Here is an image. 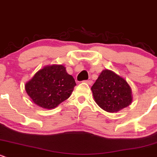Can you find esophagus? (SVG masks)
Instances as JSON below:
<instances>
[{
	"label": "esophagus",
	"instance_id": "esophagus-1",
	"mask_svg": "<svg viewBox=\"0 0 157 157\" xmlns=\"http://www.w3.org/2000/svg\"><path fill=\"white\" fill-rule=\"evenodd\" d=\"M85 83L88 84V85H91V84H92L93 82H92V81H91V80H87V81H85Z\"/></svg>",
	"mask_w": 157,
	"mask_h": 157
}]
</instances>
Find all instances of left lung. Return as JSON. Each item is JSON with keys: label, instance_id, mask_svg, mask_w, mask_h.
I'll use <instances>...</instances> for the list:
<instances>
[{"label": "left lung", "instance_id": "obj_1", "mask_svg": "<svg viewBox=\"0 0 157 157\" xmlns=\"http://www.w3.org/2000/svg\"><path fill=\"white\" fill-rule=\"evenodd\" d=\"M91 89L97 105L107 112H117L129 106L133 100L129 84L108 69L101 72Z\"/></svg>", "mask_w": 157, "mask_h": 157}]
</instances>
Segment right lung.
<instances>
[{
    "label": "right lung",
    "mask_w": 157,
    "mask_h": 157,
    "mask_svg": "<svg viewBox=\"0 0 157 157\" xmlns=\"http://www.w3.org/2000/svg\"><path fill=\"white\" fill-rule=\"evenodd\" d=\"M75 85V79L64 66L52 65L39 70L26 82L25 90L36 105L53 109L69 98Z\"/></svg>",
    "instance_id": "1"
}]
</instances>
